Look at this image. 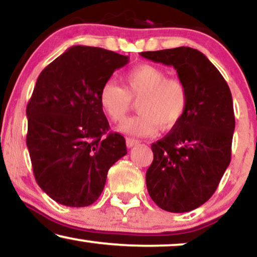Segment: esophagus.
<instances>
[{
	"label": "esophagus",
	"mask_w": 257,
	"mask_h": 257,
	"mask_svg": "<svg viewBox=\"0 0 257 257\" xmlns=\"http://www.w3.org/2000/svg\"><path fill=\"white\" fill-rule=\"evenodd\" d=\"M125 144H126V146L131 148V147L137 146V145L139 144V140H137V139H133V138H126Z\"/></svg>",
	"instance_id": "obj_1"
}]
</instances>
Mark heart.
<instances>
[{
	"instance_id": "1",
	"label": "heart",
	"mask_w": 257,
	"mask_h": 257,
	"mask_svg": "<svg viewBox=\"0 0 257 257\" xmlns=\"http://www.w3.org/2000/svg\"><path fill=\"white\" fill-rule=\"evenodd\" d=\"M139 100V115L126 119L118 131L133 137H151L174 128L183 118L189 103L185 83L169 78L162 68L140 64L123 75V87L112 81L105 82L99 91L101 109L113 122H122Z\"/></svg>"
}]
</instances>
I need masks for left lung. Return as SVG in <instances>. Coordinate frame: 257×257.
Masks as SVG:
<instances>
[{
  "mask_svg": "<svg viewBox=\"0 0 257 257\" xmlns=\"http://www.w3.org/2000/svg\"><path fill=\"white\" fill-rule=\"evenodd\" d=\"M140 55L174 67L189 94L183 118L152 144L148 194L164 211H193L211 199L230 165L234 131L231 91L220 72L196 49L179 46Z\"/></svg>",
  "mask_w": 257,
  "mask_h": 257,
  "instance_id": "obj_1",
  "label": "left lung"
}]
</instances>
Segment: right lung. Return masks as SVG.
Returning <instances> with one entry per match:
<instances>
[{"label": "right lung", "mask_w": 257, "mask_h": 257, "mask_svg": "<svg viewBox=\"0 0 257 257\" xmlns=\"http://www.w3.org/2000/svg\"><path fill=\"white\" fill-rule=\"evenodd\" d=\"M128 56L76 45L37 79L27 104L26 144L33 175L61 205L86 207L100 196L107 171L126 154L125 140L109 133L99 91Z\"/></svg>", "instance_id": "obj_1"}]
</instances>
